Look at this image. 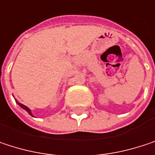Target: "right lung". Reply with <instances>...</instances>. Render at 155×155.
<instances>
[{
  "instance_id": "obj_1",
  "label": "right lung",
  "mask_w": 155,
  "mask_h": 155,
  "mask_svg": "<svg viewBox=\"0 0 155 155\" xmlns=\"http://www.w3.org/2000/svg\"><path fill=\"white\" fill-rule=\"evenodd\" d=\"M15 101H16V100H15ZM16 103H17V104H18V106L20 107V108H22L23 109H25V110H26V111H27V112H28V114H29L30 116H32V117H33V114L31 113V110H30L29 108H28L27 106H25V105H23V104H21V103H19V102H18L17 101H16Z\"/></svg>"
}]
</instances>
